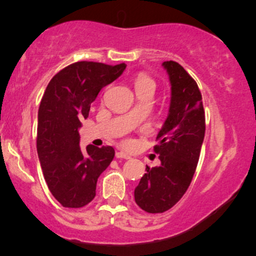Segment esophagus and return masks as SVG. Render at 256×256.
Wrapping results in <instances>:
<instances>
[{"mask_svg":"<svg viewBox=\"0 0 256 256\" xmlns=\"http://www.w3.org/2000/svg\"><path fill=\"white\" fill-rule=\"evenodd\" d=\"M116 158H126V160H128V158H131L130 155H128V152H116Z\"/></svg>","mask_w":256,"mask_h":256,"instance_id":"esophagus-1","label":"esophagus"}]
</instances>
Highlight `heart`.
Returning a JSON list of instances; mask_svg holds the SVG:
<instances>
[{"mask_svg": "<svg viewBox=\"0 0 256 256\" xmlns=\"http://www.w3.org/2000/svg\"><path fill=\"white\" fill-rule=\"evenodd\" d=\"M134 86L137 94L150 92L154 94L156 90V82L146 74H138L134 80Z\"/></svg>", "mask_w": 256, "mask_h": 256, "instance_id": "heart-1", "label": "heart"}]
</instances>
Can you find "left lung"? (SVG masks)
<instances>
[{"mask_svg":"<svg viewBox=\"0 0 256 256\" xmlns=\"http://www.w3.org/2000/svg\"><path fill=\"white\" fill-rule=\"evenodd\" d=\"M162 66L171 82V104L154 146L161 165L146 166L134 189V201L148 213L166 212L183 198L195 174L206 131L196 82L176 61H165Z\"/></svg>","mask_w":256,"mask_h":256,"instance_id":"left-lung-1","label":"left lung"}]
</instances>
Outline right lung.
<instances>
[{
	"label": "right lung",
	"instance_id": "right-lung-1",
	"mask_svg": "<svg viewBox=\"0 0 256 256\" xmlns=\"http://www.w3.org/2000/svg\"><path fill=\"white\" fill-rule=\"evenodd\" d=\"M116 66L79 61L49 82L38 110L37 152L46 185L64 207L80 208L96 195V184L113 160L112 146H79L80 120L89 116L100 90L122 76Z\"/></svg>",
	"mask_w": 256,
	"mask_h": 256
}]
</instances>
